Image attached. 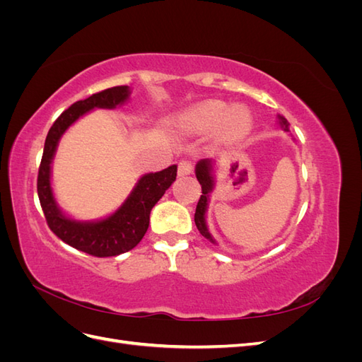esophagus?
Instances as JSON below:
<instances>
[{"instance_id":"obj_1","label":"esophagus","mask_w":362,"mask_h":362,"mask_svg":"<svg viewBox=\"0 0 362 362\" xmlns=\"http://www.w3.org/2000/svg\"><path fill=\"white\" fill-rule=\"evenodd\" d=\"M193 173V163L190 160H181L178 163V175L185 177V175Z\"/></svg>"}]
</instances>
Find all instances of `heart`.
Segmentation results:
<instances>
[{"label": "heart", "mask_w": 362, "mask_h": 362, "mask_svg": "<svg viewBox=\"0 0 362 362\" xmlns=\"http://www.w3.org/2000/svg\"><path fill=\"white\" fill-rule=\"evenodd\" d=\"M180 125L189 131H210L217 127L218 140L234 141L243 137L250 128V116L243 108L228 110L222 101H206L185 110L180 116Z\"/></svg>", "instance_id": "heart-1"}]
</instances>
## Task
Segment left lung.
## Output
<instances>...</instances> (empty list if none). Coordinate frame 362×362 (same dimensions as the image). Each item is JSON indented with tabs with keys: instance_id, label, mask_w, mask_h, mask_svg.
Listing matches in <instances>:
<instances>
[{
	"instance_id": "8db88e82",
	"label": "left lung",
	"mask_w": 362,
	"mask_h": 362,
	"mask_svg": "<svg viewBox=\"0 0 362 362\" xmlns=\"http://www.w3.org/2000/svg\"><path fill=\"white\" fill-rule=\"evenodd\" d=\"M279 120L282 127H286V129H288V124H287V119L279 116ZM213 163L210 158H205L201 160L198 164H196V178H198L199 184L202 185V194L199 198L198 205H196V213H194V223L198 226L199 233L210 240V242L214 243V240L211 238L210 233H208L206 229V223H205V211H206V205H208V196H210L211 190H213V185H214V180H213Z\"/></svg>"
}]
</instances>
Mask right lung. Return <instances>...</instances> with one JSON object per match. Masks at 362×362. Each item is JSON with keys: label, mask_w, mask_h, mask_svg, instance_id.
Wrapping results in <instances>:
<instances>
[{"label": "right lung", "mask_w": 362, "mask_h": 362, "mask_svg": "<svg viewBox=\"0 0 362 362\" xmlns=\"http://www.w3.org/2000/svg\"><path fill=\"white\" fill-rule=\"evenodd\" d=\"M128 86H116L93 93L84 101L74 103L48 131L37 173V194L51 231L64 243L93 257H116L136 247L148 231L149 214L172 182L177 166L141 177L127 201L107 218L98 222H76L64 216L51 190V161L60 137L76 119L92 108H115L128 100Z\"/></svg>", "instance_id": "add662e5"}]
</instances>
